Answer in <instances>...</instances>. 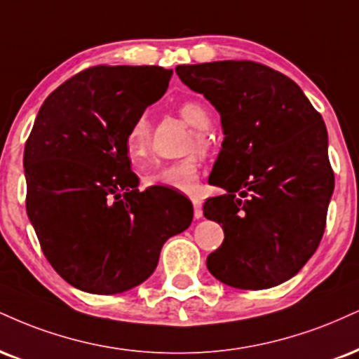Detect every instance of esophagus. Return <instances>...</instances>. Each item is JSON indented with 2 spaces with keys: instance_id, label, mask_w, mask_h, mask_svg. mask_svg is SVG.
Wrapping results in <instances>:
<instances>
[{
  "instance_id": "34e87169",
  "label": "esophagus",
  "mask_w": 359,
  "mask_h": 359,
  "mask_svg": "<svg viewBox=\"0 0 359 359\" xmlns=\"http://www.w3.org/2000/svg\"><path fill=\"white\" fill-rule=\"evenodd\" d=\"M192 204H194V217L201 219L204 215V210H202V202L198 201L197 197H192Z\"/></svg>"
}]
</instances>
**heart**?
<instances>
[{
	"label": "heart",
	"instance_id": "b5f03b06",
	"mask_svg": "<svg viewBox=\"0 0 359 359\" xmlns=\"http://www.w3.org/2000/svg\"><path fill=\"white\" fill-rule=\"evenodd\" d=\"M179 114L192 128L198 130L196 133V145L198 149H205L207 140L202 130H207L210 125L209 111L198 102H184L180 103ZM149 142L150 122L149 116L142 114L133 120L127 138H125L127 154L130 155L132 161L138 162L140 158H144L147 149H149ZM198 168H201V163L196 157L165 163V165H154L149 170H145L144 184L147 187H168L180 192H191L198 177Z\"/></svg>",
	"mask_w": 359,
	"mask_h": 359
}]
</instances>
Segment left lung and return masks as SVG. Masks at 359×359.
Returning <instances> with one entry per match:
<instances>
[{"mask_svg":"<svg viewBox=\"0 0 359 359\" xmlns=\"http://www.w3.org/2000/svg\"><path fill=\"white\" fill-rule=\"evenodd\" d=\"M184 85L221 115L222 149L204 215L224 243L207 257L215 279L237 289L286 283L316 252L334 191L327 132L303 90L254 62L179 65Z\"/></svg>","mask_w":359,"mask_h":359,"instance_id":"1","label":"left lung"}]
</instances>
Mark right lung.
<instances>
[{
    "instance_id": "right-lung-1",
    "label": "right lung",
    "mask_w": 359,
    "mask_h": 359,
    "mask_svg": "<svg viewBox=\"0 0 359 359\" xmlns=\"http://www.w3.org/2000/svg\"><path fill=\"white\" fill-rule=\"evenodd\" d=\"M172 73L100 65L60 85L38 111L23 155L27 212L45 257L73 287L118 294L138 286L168 237L191 226L185 198L138 191L125 147Z\"/></svg>"
}]
</instances>
